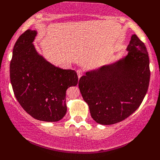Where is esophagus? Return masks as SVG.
Listing matches in <instances>:
<instances>
[{
  "instance_id": "obj_1",
  "label": "esophagus",
  "mask_w": 160,
  "mask_h": 160,
  "mask_svg": "<svg viewBox=\"0 0 160 160\" xmlns=\"http://www.w3.org/2000/svg\"><path fill=\"white\" fill-rule=\"evenodd\" d=\"M77 75L78 78H80V77H82L83 75V71L82 70H77Z\"/></svg>"
}]
</instances>
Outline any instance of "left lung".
I'll list each match as a JSON object with an SVG mask.
<instances>
[{
  "instance_id": "1",
  "label": "left lung",
  "mask_w": 160,
  "mask_h": 160,
  "mask_svg": "<svg viewBox=\"0 0 160 160\" xmlns=\"http://www.w3.org/2000/svg\"><path fill=\"white\" fill-rule=\"evenodd\" d=\"M127 50L124 58L87 72L78 82L83 99L98 124L109 125L127 119L147 92L150 69L146 46L132 35Z\"/></svg>"
}]
</instances>
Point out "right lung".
<instances>
[{
	"label": "right lung",
	"instance_id": "add662e5",
	"mask_svg": "<svg viewBox=\"0 0 160 160\" xmlns=\"http://www.w3.org/2000/svg\"><path fill=\"white\" fill-rule=\"evenodd\" d=\"M36 30H27L15 43L10 80L17 101L34 119L58 122L67 111L66 90L78 84L73 70L55 67L39 55L32 44Z\"/></svg>",
	"mask_w": 160,
	"mask_h": 160
}]
</instances>
